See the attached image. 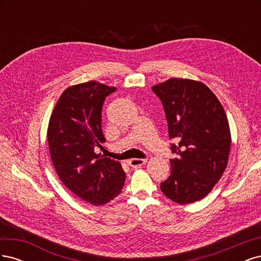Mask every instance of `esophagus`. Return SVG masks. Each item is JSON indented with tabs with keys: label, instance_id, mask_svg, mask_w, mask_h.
<instances>
[{
	"label": "esophagus",
	"instance_id": "1",
	"mask_svg": "<svg viewBox=\"0 0 261 261\" xmlns=\"http://www.w3.org/2000/svg\"><path fill=\"white\" fill-rule=\"evenodd\" d=\"M147 162V159H132L128 161L129 167L132 168H139L141 165H144Z\"/></svg>",
	"mask_w": 261,
	"mask_h": 261
}]
</instances>
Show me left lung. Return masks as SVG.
Segmentation results:
<instances>
[{
  "label": "left lung",
  "mask_w": 261,
  "mask_h": 261,
  "mask_svg": "<svg viewBox=\"0 0 261 261\" xmlns=\"http://www.w3.org/2000/svg\"><path fill=\"white\" fill-rule=\"evenodd\" d=\"M168 120L169 136L176 153L171 175L161 183L162 193L179 204L204 198L226 169L231 132L219 99L201 82L171 78L152 86Z\"/></svg>",
  "instance_id": "8db88e82"
}]
</instances>
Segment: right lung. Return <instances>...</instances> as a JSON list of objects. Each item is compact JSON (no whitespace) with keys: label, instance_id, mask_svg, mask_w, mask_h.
Segmentation results:
<instances>
[{"label":"right lung","instance_id":"1","mask_svg":"<svg viewBox=\"0 0 261 261\" xmlns=\"http://www.w3.org/2000/svg\"><path fill=\"white\" fill-rule=\"evenodd\" d=\"M115 90L94 81L68 87L53 109L46 134L53 167L62 183L94 206L114 199L125 183L121 163L94 152V148L106 143L102 106Z\"/></svg>","mask_w":261,"mask_h":261}]
</instances>
